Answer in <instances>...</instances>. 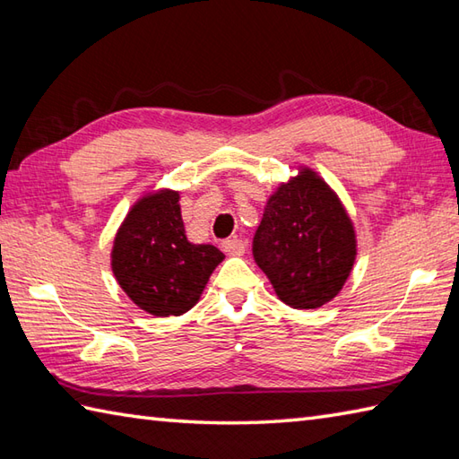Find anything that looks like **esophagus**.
I'll return each mask as SVG.
<instances>
[{
    "mask_svg": "<svg viewBox=\"0 0 459 459\" xmlns=\"http://www.w3.org/2000/svg\"><path fill=\"white\" fill-rule=\"evenodd\" d=\"M221 249L226 251L228 255H243V253H246V241L239 238L226 239V241H221Z\"/></svg>",
    "mask_w": 459,
    "mask_h": 459,
    "instance_id": "obj_1",
    "label": "esophagus"
}]
</instances>
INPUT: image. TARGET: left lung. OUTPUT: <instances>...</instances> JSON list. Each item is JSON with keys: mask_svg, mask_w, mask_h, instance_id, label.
Listing matches in <instances>:
<instances>
[{"mask_svg": "<svg viewBox=\"0 0 459 459\" xmlns=\"http://www.w3.org/2000/svg\"><path fill=\"white\" fill-rule=\"evenodd\" d=\"M358 241L335 192L310 169L267 200L253 238V257L277 297L292 308L330 302L348 281Z\"/></svg>", "mask_w": 459, "mask_h": 459, "instance_id": "1", "label": "left lung"}]
</instances>
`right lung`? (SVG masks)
Returning <instances> with one entry per match:
<instances>
[{"instance_id":"right-lung-1","label":"right lung","mask_w":459,"mask_h":459,"mask_svg":"<svg viewBox=\"0 0 459 459\" xmlns=\"http://www.w3.org/2000/svg\"><path fill=\"white\" fill-rule=\"evenodd\" d=\"M180 195L159 190L141 198L117 230L111 271L141 310L180 316L198 302L223 253L190 243L180 216Z\"/></svg>"}]
</instances>
